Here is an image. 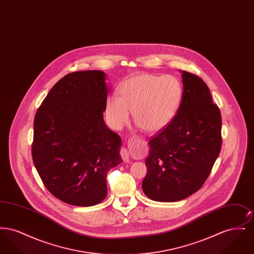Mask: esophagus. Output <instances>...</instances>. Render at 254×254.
Listing matches in <instances>:
<instances>
[{"label": "esophagus", "mask_w": 254, "mask_h": 254, "mask_svg": "<svg viewBox=\"0 0 254 254\" xmlns=\"http://www.w3.org/2000/svg\"><path fill=\"white\" fill-rule=\"evenodd\" d=\"M120 154H121V157L125 162H129V160H130V157H129V153H128V150L127 149V148H125V147H123L121 148V151H120Z\"/></svg>", "instance_id": "obj_1"}]
</instances>
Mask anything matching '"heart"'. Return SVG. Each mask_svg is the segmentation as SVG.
Here are the masks:
<instances>
[{"instance_id":"1","label":"heart","mask_w":254,"mask_h":254,"mask_svg":"<svg viewBox=\"0 0 254 254\" xmlns=\"http://www.w3.org/2000/svg\"><path fill=\"white\" fill-rule=\"evenodd\" d=\"M120 97L109 95L106 114L114 129H121L130 118L145 131L157 132L167 127L181 106L183 86L173 75L138 74L126 80L119 88Z\"/></svg>"}]
</instances>
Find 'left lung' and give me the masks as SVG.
<instances>
[{"label":"left lung","instance_id":"obj_1","mask_svg":"<svg viewBox=\"0 0 254 254\" xmlns=\"http://www.w3.org/2000/svg\"><path fill=\"white\" fill-rule=\"evenodd\" d=\"M183 98L175 118L148 142L144 193L158 202H176L205 183L222 145V119L208 86L181 70Z\"/></svg>","mask_w":254,"mask_h":254}]
</instances>
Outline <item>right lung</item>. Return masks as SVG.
<instances>
[{
  "mask_svg": "<svg viewBox=\"0 0 254 254\" xmlns=\"http://www.w3.org/2000/svg\"><path fill=\"white\" fill-rule=\"evenodd\" d=\"M108 93L105 72L69 73L37 110L34 166L49 192L68 205L101 203L109 169L121 164V138L104 121Z\"/></svg>",
  "mask_w": 254,
  "mask_h": 254,
  "instance_id": "add662e5",
  "label": "right lung"
}]
</instances>
